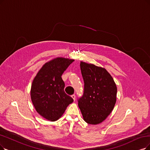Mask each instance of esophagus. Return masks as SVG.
<instances>
[{"mask_svg":"<svg viewBox=\"0 0 150 150\" xmlns=\"http://www.w3.org/2000/svg\"><path fill=\"white\" fill-rule=\"evenodd\" d=\"M71 97L73 98V100L75 101V100H76V95H74V94H73V95H71Z\"/></svg>","mask_w":150,"mask_h":150,"instance_id":"esophagus-1","label":"esophagus"}]
</instances>
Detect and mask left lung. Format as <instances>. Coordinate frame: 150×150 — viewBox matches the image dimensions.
Segmentation results:
<instances>
[{
    "label": "left lung",
    "instance_id": "1",
    "mask_svg": "<svg viewBox=\"0 0 150 150\" xmlns=\"http://www.w3.org/2000/svg\"><path fill=\"white\" fill-rule=\"evenodd\" d=\"M84 82L83 93L77 100L82 115L87 123L103 122L112 111L116 101L117 87L112 77L105 69L81 62Z\"/></svg>",
    "mask_w": 150,
    "mask_h": 150
}]
</instances>
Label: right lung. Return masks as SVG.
<instances>
[{
    "instance_id": "add662e5",
    "label": "right lung",
    "mask_w": 150,
    "mask_h": 150,
    "mask_svg": "<svg viewBox=\"0 0 150 150\" xmlns=\"http://www.w3.org/2000/svg\"><path fill=\"white\" fill-rule=\"evenodd\" d=\"M74 59L57 58L46 63L33 80L31 97L35 110L51 121L60 117L73 99L64 92L62 75Z\"/></svg>"
}]
</instances>
